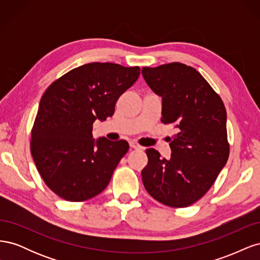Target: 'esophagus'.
Wrapping results in <instances>:
<instances>
[{
    "mask_svg": "<svg viewBox=\"0 0 260 260\" xmlns=\"http://www.w3.org/2000/svg\"><path fill=\"white\" fill-rule=\"evenodd\" d=\"M130 146L132 147V148H141V146L138 144V143H136V142H130Z\"/></svg>",
    "mask_w": 260,
    "mask_h": 260,
    "instance_id": "1",
    "label": "esophagus"
}]
</instances>
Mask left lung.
<instances>
[{"label":"left lung","instance_id":"8db88e82","mask_svg":"<svg viewBox=\"0 0 260 260\" xmlns=\"http://www.w3.org/2000/svg\"><path fill=\"white\" fill-rule=\"evenodd\" d=\"M142 75L162 99L161 122L174 124L171 157L146 149L142 170L148 194L169 207H187L205 195L229 158L226 112L221 98L198 70L181 62L143 67Z\"/></svg>","mask_w":260,"mask_h":260}]
</instances>
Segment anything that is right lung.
Instances as JSON below:
<instances>
[{"label":"right lung","mask_w":260,"mask_h":260,"mask_svg":"<svg viewBox=\"0 0 260 260\" xmlns=\"http://www.w3.org/2000/svg\"><path fill=\"white\" fill-rule=\"evenodd\" d=\"M140 67L90 62L45 90L31 130V154L45 184L59 198L83 202L108 185L127 141H94L96 119L114 115L116 102L135 83Z\"/></svg>","instance_id":"add662e5"}]
</instances>
